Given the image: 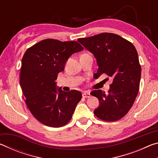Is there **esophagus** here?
Segmentation results:
<instances>
[{"label": "esophagus", "instance_id": "34e87169", "mask_svg": "<svg viewBox=\"0 0 158 158\" xmlns=\"http://www.w3.org/2000/svg\"><path fill=\"white\" fill-rule=\"evenodd\" d=\"M82 96L83 98H89L90 97V94L89 92H87V91H84V93H83L82 94Z\"/></svg>", "mask_w": 158, "mask_h": 158}]
</instances>
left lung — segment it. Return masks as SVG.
<instances>
[{
  "label": "left lung",
  "mask_w": 158,
  "mask_h": 158,
  "mask_svg": "<svg viewBox=\"0 0 158 158\" xmlns=\"http://www.w3.org/2000/svg\"><path fill=\"white\" fill-rule=\"evenodd\" d=\"M78 42L97 59L96 74L113 78L108 93L101 90L90 93L100 102L94 114L104 121L120 120L130 111L139 90L141 68L137 50L132 42L114 33L79 38Z\"/></svg>",
  "instance_id": "left-lung-1"
}]
</instances>
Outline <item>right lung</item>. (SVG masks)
I'll return each mask as SVG.
<instances>
[{
  "instance_id": "1",
  "label": "right lung",
  "mask_w": 158,
  "mask_h": 158,
  "mask_svg": "<svg viewBox=\"0 0 158 158\" xmlns=\"http://www.w3.org/2000/svg\"><path fill=\"white\" fill-rule=\"evenodd\" d=\"M84 48L76 41L45 39L26 51L20 68V85L26 104L37 121L60 127L68 123L82 98L79 90L56 89L58 74L68 58Z\"/></svg>"
}]
</instances>
